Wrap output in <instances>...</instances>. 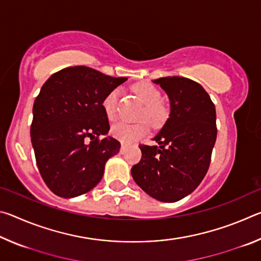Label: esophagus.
Instances as JSON below:
<instances>
[{
    "label": "esophagus",
    "mask_w": 261,
    "mask_h": 261,
    "mask_svg": "<svg viewBox=\"0 0 261 261\" xmlns=\"http://www.w3.org/2000/svg\"><path fill=\"white\" fill-rule=\"evenodd\" d=\"M126 148H127L126 145H125V144H122V145H121V151H120V153H121V154H124V153L126 152Z\"/></svg>",
    "instance_id": "34e87169"
}]
</instances>
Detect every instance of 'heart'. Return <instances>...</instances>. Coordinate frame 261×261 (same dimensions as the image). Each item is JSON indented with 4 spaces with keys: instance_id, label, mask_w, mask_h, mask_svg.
<instances>
[{
    "instance_id": "obj_1",
    "label": "heart",
    "mask_w": 261,
    "mask_h": 261,
    "mask_svg": "<svg viewBox=\"0 0 261 261\" xmlns=\"http://www.w3.org/2000/svg\"><path fill=\"white\" fill-rule=\"evenodd\" d=\"M134 91L137 96L145 105V110L141 114L140 118L147 120L152 125H161L167 118V110L162 107L161 93L158 88L148 83H140L134 86ZM121 96V91L115 88L105 96L102 101V108L108 117L113 121L117 116V105ZM110 132L114 138L118 139L124 144H130L132 141L143 138L148 134V124L146 122L139 123H126L117 122L112 125Z\"/></svg>"
}]
</instances>
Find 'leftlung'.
Listing matches in <instances>:
<instances>
[{"label":"left lung","instance_id":"obj_1","mask_svg":"<svg viewBox=\"0 0 261 261\" xmlns=\"http://www.w3.org/2000/svg\"><path fill=\"white\" fill-rule=\"evenodd\" d=\"M152 82L168 95L169 117L152 139L158 145L139 146L143 156L131 175L149 197L175 202L192 193L208 170L218 134L215 106L204 87L189 78Z\"/></svg>","mask_w":261,"mask_h":261}]
</instances>
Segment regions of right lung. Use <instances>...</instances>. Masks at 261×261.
<instances>
[{
    "instance_id": "add662e5",
    "label": "right lung",
    "mask_w": 261,
    "mask_h": 261,
    "mask_svg": "<svg viewBox=\"0 0 261 261\" xmlns=\"http://www.w3.org/2000/svg\"><path fill=\"white\" fill-rule=\"evenodd\" d=\"M124 82L79 65L62 69L42 85L33 105L31 141L41 177L56 196L91 191L108 159L120 152V141L108 136L102 101Z\"/></svg>"
}]
</instances>
